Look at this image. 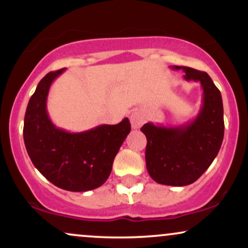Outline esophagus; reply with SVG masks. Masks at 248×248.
Masks as SVG:
<instances>
[{
    "instance_id": "esophagus-1",
    "label": "esophagus",
    "mask_w": 248,
    "mask_h": 248,
    "mask_svg": "<svg viewBox=\"0 0 248 248\" xmlns=\"http://www.w3.org/2000/svg\"><path fill=\"white\" fill-rule=\"evenodd\" d=\"M146 121V116H144L143 113L141 110H134V112L130 114V124H132L133 128H140L142 124Z\"/></svg>"
}]
</instances>
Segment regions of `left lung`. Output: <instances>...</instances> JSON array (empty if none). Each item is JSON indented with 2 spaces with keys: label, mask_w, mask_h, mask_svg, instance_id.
I'll return each instance as SVG.
<instances>
[{
  "label": "left lung",
  "mask_w": 248,
  "mask_h": 248,
  "mask_svg": "<svg viewBox=\"0 0 248 248\" xmlns=\"http://www.w3.org/2000/svg\"><path fill=\"white\" fill-rule=\"evenodd\" d=\"M186 80L199 81L203 105L191 122L177 127L143 124L147 138L146 166L150 177L164 186H184L205 172L218 155L224 139V109L220 91L206 72L186 66Z\"/></svg>",
  "instance_id": "1"
}]
</instances>
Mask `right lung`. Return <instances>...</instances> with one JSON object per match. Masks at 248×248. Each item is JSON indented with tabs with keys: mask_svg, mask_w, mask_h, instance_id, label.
<instances>
[{
	"mask_svg": "<svg viewBox=\"0 0 248 248\" xmlns=\"http://www.w3.org/2000/svg\"><path fill=\"white\" fill-rule=\"evenodd\" d=\"M64 71L49 72L37 85L24 116V143L33 166L47 181L67 191H88L109 177L130 122L124 118L118 124L80 133L57 128L47 114L46 100L51 84Z\"/></svg>",
	"mask_w": 248,
	"mask_h": 248,
	"instance_id": "add662e5",
	"label": "right lung"
}]
</instances>
